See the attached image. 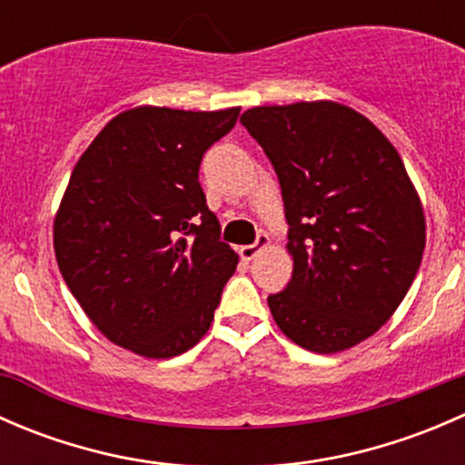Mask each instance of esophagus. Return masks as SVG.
Listing matches in <instances>:
<instances>
[{"mask_svg": "<svg viewBox=\"0 0 465 465\" xmlns=\"http://www.w3.org/2000/svg\"><path fill=\"white\" fill-rule=\"evenodd\" d=\"M265 247H270V236H267V233H259V238H256L254 245H242L241 250H238V254H241L242 261L250 262L252 259H256V256H259V252L265 250Z\"/></svg>", "mask_w": 465, "mask_h": 465, "instance_id": "esophagus-1", "label": "esophagus"}]
</instances>
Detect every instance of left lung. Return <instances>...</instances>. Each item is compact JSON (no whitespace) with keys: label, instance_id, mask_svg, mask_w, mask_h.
<instances>
[{"label":"left lung","instance_id":"1","mask_svg":"<svg viewBox=\"0 0 465 465\" xmlns=\"http://www.w3.org/2000/svg\"><path fill=\"white\" fill-rule=\"evenodd\" d=\"M279 175L288 288L267 297L285 337L312 353L360 344L396 312L425 252V213L391 142L353 107L299 101L241 116Z\"/></svg>","mask_w":465,"mask_h":465}]
</instances>
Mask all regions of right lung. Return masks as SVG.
<instances>
[{
  "instance_id": "1",
  "label": "right lung",
  "mask_w": 465,
  "mask_h": 465,
  "mask_svg": "<svg viewBox=\"0 0 465 465\" xmlns=\"http://www.w3.org/2000/svg\"><path fill=\"white\" fill-rule=\"evenodd\" d=\"M238 112H121L81 154L55 211L64 283L107 340L142 358H175L198 344L236 272L198 171Z\"/></svg>"
}]
</instances>
